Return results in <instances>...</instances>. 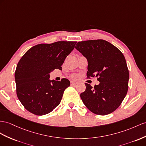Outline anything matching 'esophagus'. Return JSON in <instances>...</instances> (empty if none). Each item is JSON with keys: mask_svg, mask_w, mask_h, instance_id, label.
Segmentation results:
<instances>
[{"mask_svg": "<svg viewBox=\"0 0 146 146\" xmlns=\"http://www.w3.org/2000/svg\"><path fill=\"white\" fill-rule=\"evenodd\" d=\"M76 84H77V82L71 81V85H72V86H75Z\"/></svg>", "mask_w": 146, "mask_h": 146, "instance_id": "1", "label": "esophagus"}]
</instances>
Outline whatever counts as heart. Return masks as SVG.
Listing matches in <instances>:
<instances>
[{
    "label": "heart",
    "instance_id": "heart-1",
    "mask_svg": "<svg viewBox=\"0 0 146 146\" xmlns=\"http://www.w3.org/2000/svg\"><path fill=\"white\" fill-rule=\"evenodd\" d=\"M76 78V76H75V75L73 76V78Z\"/></svg>",
    "mask_w": 146,
    "mask_h": 146
}]
</instances>
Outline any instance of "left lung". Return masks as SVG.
Instances as JSON below:
<instances>
[{
	"instance_id": "obj_1",
	"label": "left lung",
	"mask_w": 146,
	"mask_h": 146,
	"mask_svg": "<svg viewBox=\"0 0 146 146\" xmlns=\"http://www.w3.org/2000/svg\"><path fill=\"white\" fill-rule=\"evenodd\" d=\"M88 60L87 76L98 77L94 88L85 83L82 101L94 113L106 115L120 106L128 89L129 71L124 55L113 44L102 39L78 42L75 46Z\"/></svg>"
}]
</instances>
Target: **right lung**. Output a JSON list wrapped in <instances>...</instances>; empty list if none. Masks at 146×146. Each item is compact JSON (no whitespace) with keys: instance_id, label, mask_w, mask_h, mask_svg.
<instances>
[{"instance_id":"1","label":"right lung","mask_w":146,"mask_h":146,"mask_svg":"<svg viewBox=\"0 0 146 146\" xmlns=\"http://www.w3.org/2000/svg\"><path fill=\"white\" fill-rule=\"evenodd\" d=\"M76 42L58 41L32 47L18 63L15 79L18 99L26 109L36 115L50 113L57 107L63 92L70 85L68 80H50V73L62 70L65 59Z\"/></svg>"}]
</instances>
